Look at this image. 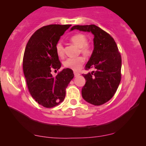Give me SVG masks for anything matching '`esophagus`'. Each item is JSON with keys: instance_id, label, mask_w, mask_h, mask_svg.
Masks as SVG:
<instances>
[{"instance_id": "1", "label": "esophagus", "mask_w": 146, "mask_h": 146, "mask_svg": "<svg viewBox=\"0 0 146 146\" xmlns=\"http://www.w3.org/2000/svg\"><path fill=\"white\" fill-rule=\"evenodd\" d=\"M74 76L75 77H77V76H78L80 75V74L78 73V72H74Z\"/></svg>"}]
</instances>
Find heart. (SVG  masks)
<instances>
[{"label":"heart","instance_id":"heart-1","mask_svg":"<svg viewBox=\"0 0 146 146\" xmlns=\"http://www.w3.org/2000/svg\"><path fill=\"white\" fill-rule=\"evenodd\" d=\"M70 40L73 44L79 47V52L85 56L90 55L92 52V48L91 46L88 43V38L82 34H76L70 38ZM55 50L57 55L59 57H63L64 56V47L61 42H58L55 46ZM85 60L82 56L76 58H69L64 61V66L66 68L77 71L81 68L84 63Z\"/></svg>","mask_w":146,"mask_h":146}]
</instances>
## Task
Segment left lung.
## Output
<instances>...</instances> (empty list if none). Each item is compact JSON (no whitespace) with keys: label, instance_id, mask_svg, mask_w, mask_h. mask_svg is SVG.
<instances>
[{"label":"left lung","instance_id":"8db88e82","mask_svg":"<svg viewBox=\"0 0 146 146\" xmlns=\"http://www.w3.org/2000/svg\"><path fill=\"white\" fill-rule=\"evenodd\" d=\"M91 32L94 35V48L85 66L94 70L84 74L86 84L82 95L86 101L95 106L108 102L115 94L121 81V57L114 39L106 32L94 25H76L71 31Z\"/></svg>","mask_w":146,"mask_h":146}]
</instances>
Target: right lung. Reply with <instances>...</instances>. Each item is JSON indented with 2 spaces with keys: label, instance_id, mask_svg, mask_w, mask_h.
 <instances>
[{
  "label": "right lung",
  "instance_id": "add662e5",
  "mask_svg": "<svg viewBox=\"0 0 146 146\" xmlns=\"http://www.w3.org/2000/svg\"><path fill=\"white\" fill-rule=\"evenodd\" d=\"M70 25H50L37 30L26 46L23 57V71L29 92L35 101L45 108H53L64 99L66 89L74 76L72 70L58 72L62 63L55 46Z\"/></svg>",
  "mask_w": 146,
  "mask_h": 146
}]
</instances>
